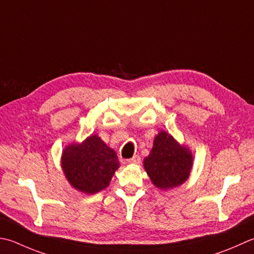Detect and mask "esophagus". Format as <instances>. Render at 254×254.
Here are the masks:
<instances>
[{
    "instance_id": "1",
    "label": "esophagus",
    "mask_w": 254,
    "mask_h": 254,
    "mask_svg": "<svg viewBox=\"0 0 254 254\" xmlns=\"http://www.w3.org/2000/svg\"><path fill=\"white\" fill-rule=\"evenodd\" d=\"M127 163H130V164H140L141 163V157L138 156V155H134L133 157L128 158Z\"/></svg>"
}]
</instances>
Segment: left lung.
<instances>
[{"label":"left lung","instance_id":"left-lung-1","mask_svg":"<svg viewBox=\"0 0 254 254\" xmlns=\"http://www.w3.org/2000/svg\"><path fill=\"white\" fill-rule=\"evenodd\" d=\"M192 166L190 151L181 146L166 132L155 137L150 155L144 160V168L152 183L161 190L180 186L187 181Z\"/></svg>","mask_w":254,"mask_h":254}]
</instances>
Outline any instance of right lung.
Instances as JSON below:
<instances>
[{"label": "right lung", "mask_w": 254, "mask_h": 254, "mask_svg": "<svg viewBox=\"0 0 254 254\" xmlns=\"http://www.w3.org/2000/svg\"><path fill=\"white\" fill-rule=\"evenodd\" d=\"M62 167L72 187L86 193H96L109 185L120 163L112 148L99 136L91 135L81 144L64 148Z\"/></svg>", "instance_id": "1"}]
</instances>
